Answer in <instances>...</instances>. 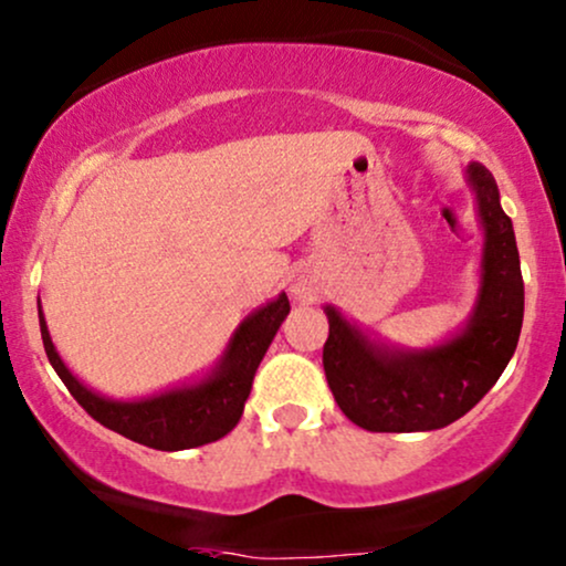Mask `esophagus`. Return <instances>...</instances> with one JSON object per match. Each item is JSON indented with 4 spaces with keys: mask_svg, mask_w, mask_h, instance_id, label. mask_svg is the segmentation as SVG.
<instances>
[{
    "mask_svg": "<svg viewBox=\"0 0 566 566\" xmlns=\"http://www.w3.org/2000/svg\"><path fill=\"white\" fill-rule=\"evenodd\" d=\"M295 295H297V297H305V290L297 287V290H295Z\"/></svg>",
    "mask_w": 566,
    "mask_h": 566,
    "instance_id": "34e87169",
    "label": "esophagus"
}]
</instances>
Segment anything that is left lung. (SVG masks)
I'll return each mask as SVG.
<instances>
[{
	"label": "left lung",
	"mask_w": 566,
	"mask_h": 566,
	"mask_svg": "<svg viewBox=\"0 0 566 566\" xmlns=\"http://www.w3.org/2000/svg\"><path fill=\"white\" fill-rule=\"evenodd\" d=\"M465 180L476 197L484 244L476 303L458 333L428 348L388 346L335 305H324L329 319L324 375L343 415L367 431L415 433L454 423L495 386L516 350L524 282L513 223L484 165L471 161Z\"/></svg>",
	"instance_id": "1"
}]
</instances>
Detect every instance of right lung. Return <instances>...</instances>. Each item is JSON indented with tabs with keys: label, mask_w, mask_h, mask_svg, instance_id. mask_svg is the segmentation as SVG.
<instances>
[{
	"label": "right lung",
	"mask_w": 566,
	"mask_h": 566,
	"mask_svg": "<svg viewBox=\"0 0 566 566\" xmlns=\"http://www.w3.org/2000/svg\"><path fill=\"white\" fill-rule=\"evenodd\" d=\"M287 314L290 301L282 292L271 303L252 311L233 329L229 346L210 373L193 382H184V386L129 401L108 399V396L84 386L71 373L57 354L53 337H50L42 303H39V329H42L44 350H48V359L57 378L66 382L71 396L87 409V415H93L97 423L138 441V444L151 447V450L178 452L210 444V441L223 439L226 433L233 431V426L239 423L244 412V401L250 396L258 365L263 361L265 350L274 340L276 329L287 319Z\"/></svg>",
	"instance_id": "1"
}]
</instances>
